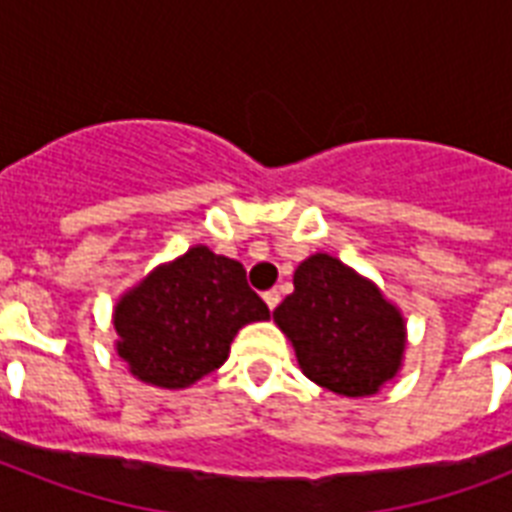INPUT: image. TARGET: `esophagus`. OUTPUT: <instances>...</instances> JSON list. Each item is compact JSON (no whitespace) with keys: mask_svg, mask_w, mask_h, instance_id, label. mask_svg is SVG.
<instances>
[{"mask_svg":"<svg viewBox=\"0 0 512 512\" xmlns=\"http://www.w3.org/2000/svg\"><path fill=\"white\" fill-rule=\"evenodd\" d=\"M263 300H265V305H268V308H276V305L281 303V295H279V289H268V292H265L263 295Z\"/></svg>","mask_w":512,"mask_h":512,"instance_id":"34e87169","label":"esophagus"}]
</instances>
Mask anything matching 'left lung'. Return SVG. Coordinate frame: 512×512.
Returning a JSON list of instances; mask_svg holds the SVG:
<instances>
[{
	"mask_svg": "<svg viewBox=\"0 0 512 512\" xmlns=\"http://www.w3.org/2000/svg\"><path fill=\"white\" fill-rule=\"evenodd\" d=\"M308 380L337 396H372L396 377L404 316L372 281L332 255L297 265L295 292L273 311Z\"/></svg>",
	"mask_w": 512,
	"mask_h": 512,
	"instance_id": "left-lung-1",
	"label": "left lung"
}]
</instances>
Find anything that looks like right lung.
<instances>
[{"instance_id":"1","label":"right lung","mask_w":512,"mask_h":512,"mask_svg":"<svg viewBox=\"0 0 512 512\" xmlns=\"http://www.w3.org/2000/svg\"><path fill=\"white\" fill-rule=\"evenodd\" d=\"M268 316L244 265L199 244L124 292L114 311L116 353L148 385L188 388L223 366L244 324Z\"/></svg>"}]
</instances>
